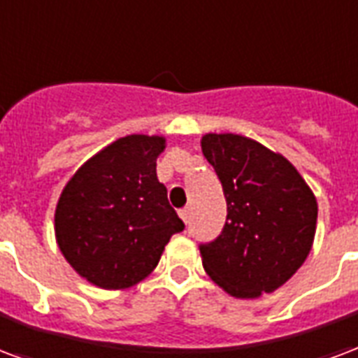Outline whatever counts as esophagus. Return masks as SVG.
<instances>
[{
    "label": "esophagus",
    "mask_w": 358,
    "mask_h": 358,
    "mask_svg": "<svg viewBox=\"0 0 358 358\" xmlns=\"http://www.w3.org/2000/svg\"><path fill=\"white\" fill-rule=\"evenodd\" d=\"M178 214H180V218L184 220L186 224H187V222H189V208H187V206H186V208H182V210H180Z\"/></svg>",
    "instance_id": "1"
}]
</instances>
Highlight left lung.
<instances>
[{
    "instance_id": "left-lung-1",
    "label": "left lung",
    "mask_w": 358,
    "mask_h": 358,
    "mask_svg": "<svg viewBox=\"0 0 358 358\" xmlns=\"http://www.w3.org/2000/svg\"><path fill=\"white\" fill-rule=\"evenodd\" d=\"M203 155L227 203L224 229L199 245L208 277L235 298H258L285 285L311 250L317 199L294 165L241 134H205Z\"/></svg>"
}]
</instances>
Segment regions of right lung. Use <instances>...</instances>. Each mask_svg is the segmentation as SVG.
Listing matches in <instances>:
<instances>
[{
    "label": "right lung",
    "mask_w": 358,
    "mask_h": 358,
    "mask_svg": "<svg viewBox=\"0 0 358 358\" xmlns=\"http://www.w3.org/2000/svg\"><path fill=\"white\" fill-rule=\"evenodd\" d=\"M163 136L115 140L79 169L55 213L60 252L81 277L106 290L136 285L152 273L184 222L157 180Z\"/></svg>",
    "instance_id": "add662e5"
}]
</instances>
